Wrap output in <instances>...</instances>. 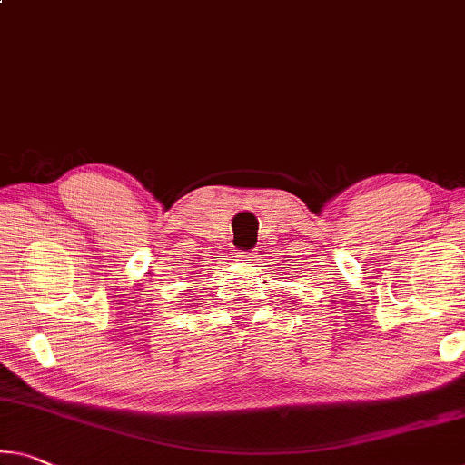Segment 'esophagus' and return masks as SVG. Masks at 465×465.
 I'll return each mask as SVG.
<instances>
[{"instance_id": "esophagus-1", "label": "esophagus", "mask_w": 465, "mask_h": 465, "mask_svg": "<svg viewBox=\"0 0 465 465\" xmlns=\"http://www.w3.org/2000/svg\"><path fill=\"white\" fill-rule=\"evenodd\" d=\"M242 261H254V254H240Z\"/></svg>"}]
</instances>
